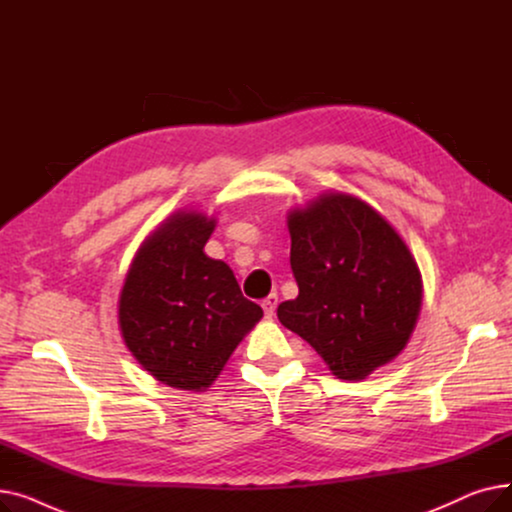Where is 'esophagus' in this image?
I'll list each match as a JSON object with an SVG mask.
<instances>
[{"instance_id":"34e87169","label":"esophagus","mask_w":512,"mask_h":512,"mask_svg":"<svg viewBox=\"0 0 512 512\" xmlns=\"http://www.w3.org/2000/svg\"><path fill=\"white\" fill-rule=\"evenodd\" d=\"M261 307H263V311H265V317L272 319L274 313H276V307H278V294H270V297L263 299Z\"/></svg>"}]
</instances>
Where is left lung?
<instances>
[{"label":"left lung","instance_id":"obj_1","mask_svg":"<svg viewBox=\"0 0 512 512\" xmlns=\"http://www.w3.org/2000/svg\"><path fill=\"white\" fill-rule=\"evenodd\" d=\"M286 224L299 297L280 303L278 319L338 380H365L417 326L423 280L411 249L378 209L342 191L288 209Z\"/></svg>","mask_w":512,"mask_h":512}]
</instances>
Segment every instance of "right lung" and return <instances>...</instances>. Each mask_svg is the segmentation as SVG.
<instances>
[{"label": "right lung", "instance_id": "1", "mask_svg": "<svg viewBox=\"0 0 512 512\" xmlns=\"http://www.w3.org/2000/svg\"><path fill=\"white\" fill-rule=\"evenodd\" d=\"M215 215L178 209L134 253L118 324L124 344L159 384L205 392L263 317L230 265L205 255Z\"/></svg>", "mask_w": 512, "mask_h": 512}]
</instances>
